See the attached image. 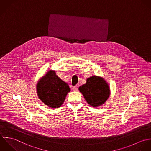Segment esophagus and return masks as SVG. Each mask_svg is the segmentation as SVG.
Masks as SVG:
<instances>
[{
  "label": "esophagus",
  "instance_id": "1",
  "mask_svg": "<svg viewBox=\"0 0 151 151\" xmlns=\"http://www.w3.org/2000/svg\"><path fill=\"white\" fill-rule=\"evenodd\" d=\"M73 89L75 91H78V87H77V86H73Z\"/></svg>",
  "mask_w": 151,
  "mask_h": 151
}]
</instances>
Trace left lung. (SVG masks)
I'll use <instances>...</instances> for the list:
<instances>
[{
  "instance_id": "obj_1",
  "label": "left lung",
  "mask_w": 151,
  "mask_h": 151,
  "mask_svg": "<svg viewBox=\"0 0 151 151\" xmlns=\"http://www.w3.org/2000/svg\"><path fill=\"white\" fill-rule=\"evenodd\" d=\"M85 100L93 107L99 106L109 96V88L101 78L93 76L87 79L86 84L79 88Z\"/></svg>"
}]
</instances>
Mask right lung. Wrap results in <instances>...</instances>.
I'll use <instances>...</instances> for the list:
<instances>
[{
  "mask_svg": "<svg viewBox=\"0 0 151 151\" xmlns=\"http://www.w3.org/2000/svg\"><path fill=\"white\" fill-rule=\"evenodd\" d=\"M37 92L39 99L44 104L50 108H56L63 103L70 88L56 75L55 71L50 70L38 82Z\"/></svg>",
  "mask_w": 151,
  "mask_h": 151,
  "instance_id": "add662e5",
  "label": "right lung"
}]
</instances>
